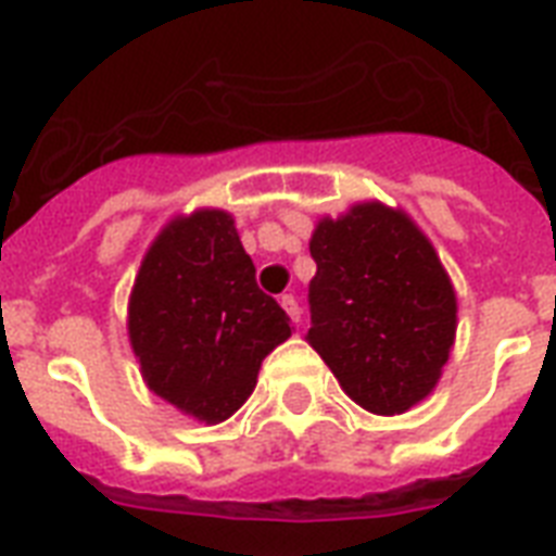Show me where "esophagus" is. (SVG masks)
<instances>
[{
    "label": "esophagus",
    "instance_id": "obj_1",
    "mask_svg": "<svg viewBox=\"0 0 556 556\" xmlns=\"http://www.w3.org/2000/svg\"><path fill=\"white\" fill-rule=\"evenodd\" d=\"M279 305L286 308V314H288V317H291V323H300V303H296L294 296L286 294V296H282V300H279Z\"/></svg>",
    "mask_w": 556,
    "mask_h": 556
}]
</instances>
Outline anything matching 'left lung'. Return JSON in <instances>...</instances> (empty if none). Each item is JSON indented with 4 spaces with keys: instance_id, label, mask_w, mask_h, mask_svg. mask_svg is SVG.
<instances>
[{
    "instance_id": "8db88e82",
    "label": "left lung",
    "mask_w": 556,
    "mask_h": 556,
    "mask_svg": "<svg viewBox=\"0 0 556 556\" xmlns=\"http://www.w3.org/2000/svg\"><path fill=\"white\" fill-rule=\"evenodd\" d=\"M308 343L355 404L401 415L421 404L456 343V288L401 207L357 201L312 233Z\"/></svg>"
}]
</instances>
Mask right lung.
<instances>
[{
    "label": "right lung",
    "instance_id": "add662e5",
    "mask_svg": "<svg viewBox=\"0 0 556 556\" xmlns=\"http://www.w3.org/2000/svg\"><path fill=\"white\" fill-rule=\"evenodd\" d=\"M129 343L143 383L195 421H227L291 320L262 294L233 216L201 207L169 218L129 294Z\"/></svg>",
    "mask_w": 556,
    "mask_h": 556
}]
</instances>
